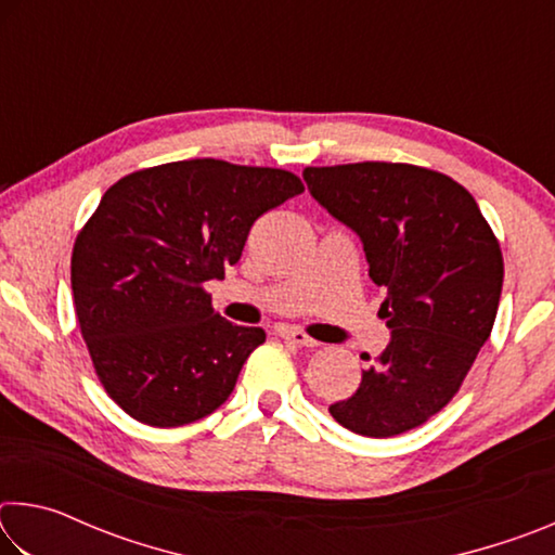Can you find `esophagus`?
Returning a JSON list of instances; mask_svg holds the SVG:
<instances>
[{
    "instance_id": "1",
    "label": "esophagus",
    "mask_w": 555,
    "mask_h": 555,
    "mask_svg": "<svg viewBox=\"0 0 555 555\" xmlns=\"http://www.w3.org/2000/svg\"><path fill=\"white\" fill-rule=\"evenodd\" d=\"M279 337H284V340L300 345V347H315L318 340H313L311 335H306L304 331H298V327H279Z\"/></svg>"
}]
</instances>
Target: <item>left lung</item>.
I'll list each match as a JSON object with an SVG mask.
<instances>
[{
  "instance_id": "obj_1",
  "label": "left lung",
  "mask_w": 555,
  "mask_h": 555,
  "mask_svg": "<svg viewBox=\"0 0 555 555\" xmlns=\"http://www.w3.org/2000/svg\"><path fill=\"white\" fill-rule=\"evenodd\" d=\"M313 198L360 234L370 279L387 291L379 315L391 340L331 406L352 434L391 438L455 397L500 308L504 259L473 195L411 164L308 166ZM362 360H370L362 357Z\"/></svg>"
}]
</instances>
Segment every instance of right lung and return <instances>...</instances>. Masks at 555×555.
I'll return each mask as SVG.
<instances>
[{"label":"right lung","instance_id":"1","mask_svg":"<svg viewBox=\"0 0 555 555\" xmlns=\"http://www.w3.org/2000/svg\"><path fill=\"white\" fill-rule=\"evenodd\" d=\"M304 193L284 168L191 158L102 195L70 257L73 304L109 399L156 428L205 418L267 340L215 313L205 284L237 264L257 218Z\"/></svg>","mask_w":555,"mask_h":555}]
</instances>
